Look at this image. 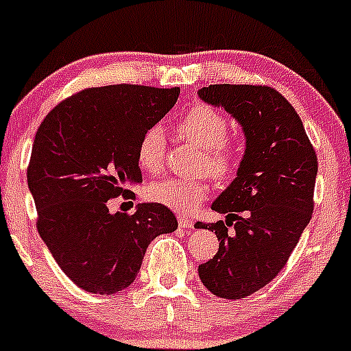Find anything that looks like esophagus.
I'll return each instance as SVG.
<instances>
[{"instance_id": "1", "label": "esophagus", "mask_w": 351, "mask_h": 351, "mask_svg": "<svg viewBox=\"0 0 351 351\" xmlns=\"http://www.w3.org/2000/svg\"><path fill=\"white\" fill-rule=\"evenodd\" d=\"M192 226H194V221H192L189 216H179V228L180 229H192Z\"/></svg>"}]
</instances>
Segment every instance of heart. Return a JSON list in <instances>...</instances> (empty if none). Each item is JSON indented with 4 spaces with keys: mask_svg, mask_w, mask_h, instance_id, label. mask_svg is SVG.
I'll return each mask as SVG.
<instances>
[{
    "mask_svg": "<svg viewBox=\"0 0 351 351\" xmlns=\"http://www.w3.org/2000/svg\"><path fill=\"white\" fill-rule=\"evenodd\" d=\"M177 134L182 141L191 142L202 150L199 167L214 179H228L234 172L236 156L228 145L229 123L217 108L206 104L192 105L180 117ZM165 156V137L160 127H152L144 134L138 144L137 157L141 167L147 172H159ZM209 194V184L204 179L169 177L149 187L152 201L179 210L189 213L195 209Z\"/></svg>",
    "mask_w": 351,
    "mask_h": 351,
    "instance_id": "obj_1",
    "label": "heart"
}]
</instances>
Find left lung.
Returning <instances> with one entry per match:
<instances>
[{
    "label": "left lung",
    "mask_w": 351,
    "mask_h": 351,
    "mask_svg": "<svg viewBox=\"0 0 351 351\" xmlns=\"http://www.w3.org/2000/svg\"><path fill=\"white\" fill-rule=\"evenodd\" d=\"M197 95L231 114L246 137L236 179L213 202L226 221L195 222L219 239L216 256L199 266L202 285L241 300L273 280L295 250L311 219L318 159L296 110L271 86L209 85Z\"/></svg>",
    "instance_id": "8db88e82"
}]
</instances>
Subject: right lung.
Segmentation results:
<instances>
[{
    "mask_svg": "<svg viewBox=\"0 0 351 351\" xmlns=\"http://www.w3.org/2000/svg\"><path fill=\"white\" fill-rule=\"evenodd\" d=\"M179 93V86H93L56 105L36 132L28 165L36 228L63 273L85 291L114 295L130 286L150 241L177 229L164 204L112 214L108 201L130 192L125 184L142 182L138 144Z\"/></svg>",
    "mask_w": 351,
    "mask_h": 351,
    "instance_id": "1",
    "label": "right lung"
}]
</instances>
